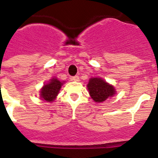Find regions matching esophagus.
Returning a JSON list of instances; mask_svg holds the SVG:
<instances>
[{"label": "esophagus", "mask_w": 158, "mask_h": 158, "mask_svg": "<svg viewBox=\"0 0 158 158\" xmlns=\"http://www.w3.org/2000/svg\"><path fill=\"white\" fill-rule=\"evenodd\" d=\"M72 80H73V81H76V82H79V76H73V77H72Z\"/></svg>", "instance_id": "esophagus-1"}]
</instances>
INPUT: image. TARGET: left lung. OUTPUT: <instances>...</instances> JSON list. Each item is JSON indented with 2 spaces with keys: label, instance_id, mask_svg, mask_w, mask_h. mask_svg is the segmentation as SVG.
I'll return each mask as SVG.
<instances>
[{
  "label": "left lung",
  "instance_id": "8db88e82",
  "mask_svg": "<svg viewBox=\"0 0 158 158\" xmlns=\"http://www.w3.org/2000/svg\"><path fill=\"white\" fill-rule=\"evenodd\" d=\"M89 95L94 102L101 103L116 94L115 87L102 78H90L87 85Z\"/></svg>",
  "mask_w": 158,
  "mask_h": 158
}]
</instances>
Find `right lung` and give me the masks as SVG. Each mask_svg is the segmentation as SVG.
Wrapping results in <instances>:
<instances>
[{"label":"right lung","instance_id":"right-lung-1","mask_svg":"<svg viewBox=\"0 0 158 158\" xmlns=\"http://www.w3.org/2000/svg\"><path fill=\"white\" fill-rule=\"evenodd\" d=\"M64 81H60L57 78H52L44 85L40 89V98L47 102H52L58 96L59 90Z\"/></svg>","mask_w":158,"mask_h":158}]
</instances>
